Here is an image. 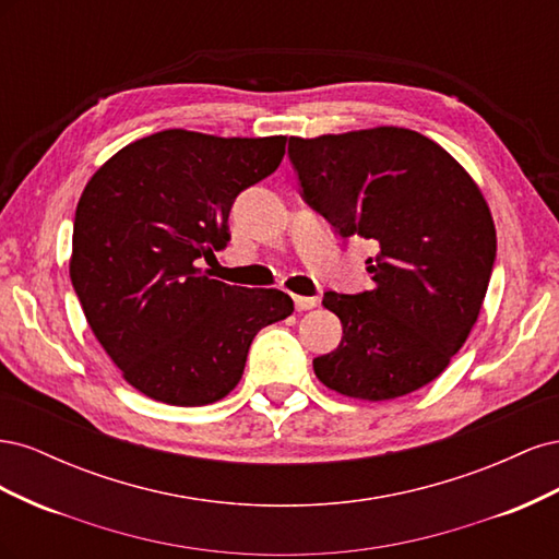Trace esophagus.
<instances>
[{"mask_svg":"<svg viewBox=\"0 0 559 559\" xmlns=\"http://www.w3.org/2000/svg\"><path fill=\"white\" fill-rule=\"evenodd\" d=\"M317 298H312V296H294V306H296V310L298 312H302V310H312V308H317Z\"/></svg>","mask_w":559,"mask_h":559,"instance_id":"1","label":"esophagus"}]
</instances>
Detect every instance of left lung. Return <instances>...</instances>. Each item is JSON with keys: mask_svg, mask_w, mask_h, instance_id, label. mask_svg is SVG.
Wrapping results in <instances>:
<instances>
[{"mask_svg": "<svg viewBox=\"0 0 559 559\" xmlns=\"http://www.w3.org/2000/svg\"><path fill=\"white\" fill-rule=\"evenodd\" d=\"M302 195L343 238L378 247L373 289L326 292L343 341L312 361L333 392L392 401L448 368L478 321L497 257L487 200L448 151L415 130L378 126L292 138Z\"/></svg>", "mask_w": 559, "mask_h": 559, "instance_id": "left-lung-1", "label": "left lung"}]
</instances>
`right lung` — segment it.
Instances as JSON below:
<instances>
[{
	"mask_svg": "<svg viewBox=\"0 0 559 559\" xmlns=\"http://www.w3.org/2000/svg\"><path fill=\"white\" fill-rule=\"evenodd\" d=\"M284 148V134L173 128L116 151L88 179L70 277L99 345L144 396L183 408L228 396L253 335L294 312L289 294L200 267L230 242L235 198L273 175Z\"/></svg>",
	"mask_w": 559,
	"mask_h": 559,
	"instance_id": "add662e5",
	"label": "right lung"
}]
</instances>
